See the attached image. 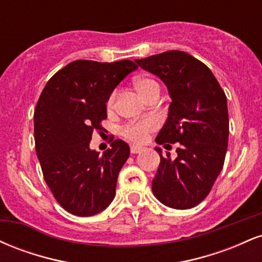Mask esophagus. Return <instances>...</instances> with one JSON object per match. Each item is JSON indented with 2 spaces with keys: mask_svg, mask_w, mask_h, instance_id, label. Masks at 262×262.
Returning <instances> with one entry per match:
<instances>
[{
  "mask_svg": "<svg viewBox=\"0 0 262 262\" xmlns=\"http://www.w3.org/2000/svg\"><path fill=\"white\" fill-rule=\"evenodd\" d=\"M144 151L143 146H138V145H133L130 146V152L132 154H139V152Z\"/></svg>",
  "mask_w": 262,
  "mask_h": 262,
  "instance_id": "esophagus-1",
  "label": "esophagus"
}]
</instances>
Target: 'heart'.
<instances>
[{
  "instance_id": "1",
  "label": "heart",
  "mask_w": 262,
  "mask_h": 262,
  "mask_svg": "<svg viewBox=\"0 0 262 262\" xmlns=\"http://www.w3.org/2000/svg\"><path fill=\"white\" fill-rule=\"evenodd\" d=\"M134 87L137 90V92L139 93L140 97L144 98L148 93H150L154 90H159V85L155 80L148 79V77H143V79L135 80ZM117 92L114 91L111 93L110 98L107 101V108L108 110H112L114 107V102H116ZM158 127V122L154 118L145 119V121L130 123V124L125 125L123 128V135L127 138L128 140L134 141V143H141V141L145 140L146 134L152 132Z\"/></svg>"
}]
</instances>
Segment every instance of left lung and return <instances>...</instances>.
I'll use <instances>...</instances> for the list:
<instances>
[{"instance_id": "left-lung-1", "label": "left lung", "mask_w": 262, "mask_h": 262, "mask_svg": "<svg viewBox=\"0 0 262 262\" xmlns=\"http://www.w3.org/2000/svg\"><path fill=\"white\" fill-rule=\"evenodd\" d=\"M160 77L172 102L169 117L155 141L179 143L177 158L160 155L152 193L165 206L188 209L209 193L224 165L229 135L227 96L208 66L180 50L135 60Z\"/></svg>"}]
</instances>
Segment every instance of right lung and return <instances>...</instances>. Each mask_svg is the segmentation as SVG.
Instances as JSON below:
<instances>
[{
	"instance_id": "right-lung-1",
	"label": "right lung",
	"mask_w": 262,
	"mask_h": 262,
	"mask_svg": "<svg viewBox=\"0 0 262 262\" xmlns=\"http://www.w3.org/2000/svg\"><path fill=\"white\" fill-rule=\"evenodd\" d=\"M138 66L130 60H76L47 82L34 111L35 151L44 180L60 206L79 217L106 209L116 194L118 173L130 154L116 139L100 155L90 149L107 118L113 90Z\"/></svg>"
}]
</instances>
